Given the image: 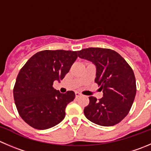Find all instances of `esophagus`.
Listing matches in <instances>:
<instances>
[{"label":"esophagus","mask_w":151,"mask_h":151,"mask_svg":"<svg viewBox=\"0 0 151 151\" xmlns=\"http://www.w3.org/2000/svg\"><path fill=\"white\" fill-rule=\"evenodd\" d=\"M80 96H81V93H79V92H75L76 98H78Z\"/></svg>","instance_id":"esophagus-1"}]
</instances>
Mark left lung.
<instances>
[{"mask_svg":"<svg viewBox=\"0 0 151 151\" xmlns=\"http://www.w3.org/2000/svg\"><path fill=\"white\" fill-rule=\"evenodd\" d=\"M78 57L96 65L95 83L103 96L99 100L89 96L84 114L101 126H113L128 115L134 101L137 86L134 73L125 60L114 50L88 48L78 51Z\"/></svg>","mask_w":151,"mask_h":151,"instance_id":"8db88e82","label":"left lung"}]
</instances>
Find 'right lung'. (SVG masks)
<instances>
[{
	"instance_id": "right-lung-1",
	"label": "right lung",
	"mask_w": 151,
	"mask_h": 151,
	"mask_svg": "<svg viewBox=\"0 0 151 151\" xmlns=\"http://www.w3.org/2000/svg\"><path fill=\"white\" fill-rule=\"evenodd\" d=\"M78 52L45 50L34 55L20 69L13 95L20 117L32 128L45 130L62 122L65 108L75 93H61L53 88L69 71Z\"/></svg>"
}]
</instances>
